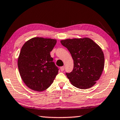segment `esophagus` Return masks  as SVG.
<instances>
[{"label": "esophagus", "instance_id": "obj_1", "mask_svg": "<svg viewBox=\"0 0 120 120\" xmlns=\"http://www.w3.org/2000/svg\"><path fill=\"white\" fill-rule=\"evenodd\" d=\"M60 70L62 71H64V69H65V67H64V66H63V67H60Z\"/></svg>", "mask_w": 120, "mask_h": 120}]
</instances>
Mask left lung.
<instances>
[{"instance_id":"1","label":"left lung","mask_w":120,"mask_h":120,"mask_svg":"<svg viewBox=\"0 0 120 120\" xmlns=\"http://www.w3.org/2000/svg\"><path fill=\"white\" fill-rule=\"evenodd\" d=\"M60 43L69 50L74 60V69L66 73L73 86L90 88L100 79L105 66V56L100 46L89 38L66 39Z\"/></svg>"}]
</instances>
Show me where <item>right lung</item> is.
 Returning a JSON list of instances; mask_svg holds the SVG:
<instances>
[{
  "instance_id": "right-lung-1",
  "label": "right lung",
  "mask_w": 120,
  "mask_h": 120,
  "mask_svg": "<svg viewBox=\"0 0 120 120\" xmlns=\"http://www.w3.org/2000/svg\"><path fill=\"white\" fill-rule=\"evenodd\" d=\"M57 40L34 37L26 41L18 58L22 80L27 87L36 91L45 90L52 84L58 69L50 56Z\"/></svg>"
}]
</instances>
